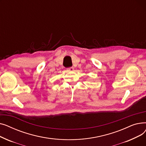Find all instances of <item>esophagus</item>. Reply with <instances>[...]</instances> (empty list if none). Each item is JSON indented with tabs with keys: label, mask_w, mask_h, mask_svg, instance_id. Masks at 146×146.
<instances>
[{
	"label": "esophagus",
	"mask_w": 146,
	"mask_h": 146,
	"mask_svg": "<svg viewBox=\"0 0 146 146\" xmlns=\"http://www.w3.org/2000/svg\"><path fill=\"white\" fill-rule=\"evenodd\" d=\"M67 70L68 72H73L74 71V67H68L67 68Z\"/></svg>",
	"instance_id": "1"
}]
</instances>
